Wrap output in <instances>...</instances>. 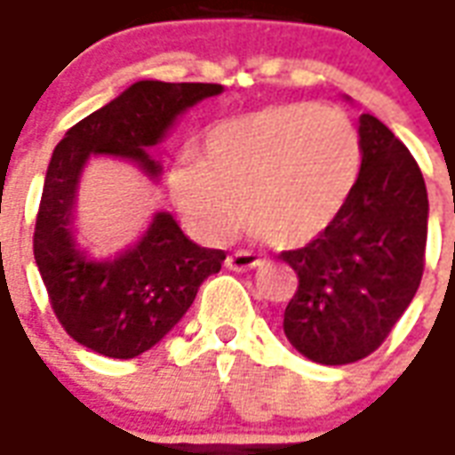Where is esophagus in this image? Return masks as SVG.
I'll return each mask as SVG.
<instances>
[{
	"mask_svg": "<svg viewBox=\"0 0 455 455\" xmlns=\"http://www.w3.org/2000/svg\"><path fill=\"white\" fill-rule=\"evenodd\" d=\"M256 266H260V258H258L256 253H251V251H236V253H231V256L227 258V267L238 270V273L253 270Z\"/></svg>",
	"mask_w": 455,
	"mask_h": 455,
	"instance_id": "obj_1",
	"label": "esophagus"
}]
</instances>
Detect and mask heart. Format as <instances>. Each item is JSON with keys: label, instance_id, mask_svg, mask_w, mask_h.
<instances>
[{"label": "heart", "instance_id": "b5f03b06", "mask_svg": "<svg viewBox=\"0 0 455 455\" xmlns=\"http://www.w3.org/2000/svg\"><path fill=\"white\" fill-rule=\"evenodd\" d=\"M358 126L336 107L270 104L209 129L202 158L188 153L172 170V195L192 228L228 238L248 217L280 246L324 234L361 178Z\"/></svg>", "mask_w": 455, "mask_h": 455}]
</instances>
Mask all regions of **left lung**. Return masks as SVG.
Wrapping results in <instances>:
<instances>
[{
    "label": "left lung",
    "mask_w": 455,
    "mask_h": 455,
    "mask_svg": "<svg viewBox=\"0 0 455 455\" xmlns=\"http://www.w3.org/2000/svg\"><path fill=\"white\" fill-rule=\"evenodd\" d=\"M358 133L363 165L348 204L305 248L280 253L299 280L283 329L322 365L378 351L424 273L429 199L419 165L372 114H361Z\"/></svg>",
    "instance_id": "1"
}]
</instances>
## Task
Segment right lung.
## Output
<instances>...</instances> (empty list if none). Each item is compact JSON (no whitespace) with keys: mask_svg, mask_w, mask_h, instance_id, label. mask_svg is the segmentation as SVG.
Here are the masks:
<instances>
[{"mask_svg":"<svg viewBox=\"0 0 455 455\" xmlns=\"http://www.w3.org/2000/svg\"><path fill=\"white\" fill-rule=\"evenodd\" d=\"M224 90L212 83L140 80L97 109L55 146L36 217L34 258L58 322L84 348L136 358L185 316L199 285L221 270L227 253L189 241L168 212H158L139 243L114 260H90L73 236L77 182L90 156H121L153 178L156 146L180 114Z\"/></svg>","mask_w":455,"mask_h":455,"instance_id":"1","label":"right lung"}]
</instances>
